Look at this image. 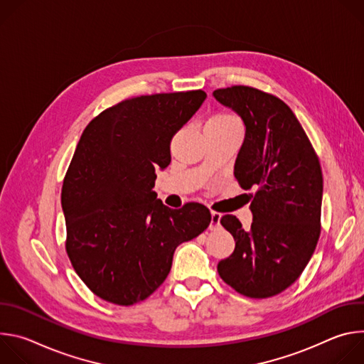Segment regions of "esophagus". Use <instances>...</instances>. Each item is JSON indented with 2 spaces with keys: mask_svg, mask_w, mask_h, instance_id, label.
<instances>
[{
  "mask_svg": "<svg viewBox=\"0 0 364 364\" xmlns=\"http://www.w3.org/2000/svg\"><path fill=\"white\" fill-rule=\"evenodd\" d=\"M220 218L222 215L218 213V212H212V220H210V229H218L219 225H220Z\"/></svg>",
  "mask_w": 364,
  "mask_h": 364,
  "instance_id": "esophagus-1",
  "label": "esophagus"
}]
</instances>
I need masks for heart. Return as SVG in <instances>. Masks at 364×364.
<instances>
[{"label":"heart","mask_w":364,"mask_h":364,"mask_svg":"<svg viewBox=\"0 0 364 364\" xmlns=\"http://www.w3.org/2000/svg\"><path fill=\"white\" fill-rule=\"evenodd\" d=\"M205 125H216V127H239L237 119L230 114H218L207 121Z\"/></svg>","instance_id":"b5f03b06"}]
</instances>
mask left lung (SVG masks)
I'll use <instances>...</instances> for the list:
<instances>
[{"label":"left lung","mask_w":364,"mask_h":364,"mask_svg":"<svg viewBox=\"0 0 364 364\" xmlns=\"http://www.w3.org/2000/svg\"><path fill=\"white\" fill-rule=\"evenodd\" d=\"M213 95L245 122L235 177L243 190L256 188L250 230L233 215L220 219L236 246L218 272L245 296L269 298L299 278L320 239V160L291 108L275 95L243 85Z\"/></svg>","instance_id":"left-lung-1"}]
</instances>
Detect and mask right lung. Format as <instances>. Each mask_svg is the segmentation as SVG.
Listing matches in <instances>:
<instances>
[{
	"label": "right lung",
	"mask_w": 364,
	"mask_h": 364,
	"mask_svg": "<svg viewBox=\"0 0 364 364\" xmlns=\"http://www.w3.org/2000/svg\"><path fill=\"white\" fill-rule=\"evenodd\" d=\"M205 92L128 97L85 128L62 187L66 252L99 298L134 305L168 277L176 247L198 236L212 215L200 203L170 209L152 191L171 161L174 134Z\"/></svg>",
	"instance_id": "right-lung-1"
}]
</instances>
